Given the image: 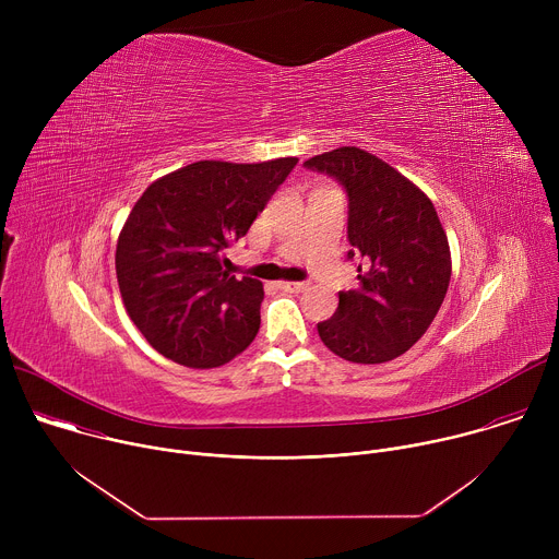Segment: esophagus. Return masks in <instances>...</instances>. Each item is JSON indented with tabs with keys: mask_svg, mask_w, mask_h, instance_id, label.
<instances>
[{
	"mask_svg": "<svg viewBox=\"0 0 559 559\" xmlns=\"http://www.w3.org/2000/svg\"><path fill=\"white\" fill-rule=\"evenodd\" d=\"M278 287H281V289H285V292H292V294H300V292H305V289L309 287V283H292V281H283V283H278Z\"/></svg>",
	"mask_w": 559,
	"mask_h": 559,
	"instance_id": "esophagus-1",
	"label": "esophagus"
}]
</instances>
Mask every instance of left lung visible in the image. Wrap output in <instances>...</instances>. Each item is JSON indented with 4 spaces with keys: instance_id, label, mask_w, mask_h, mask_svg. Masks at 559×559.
<instances>
[{
    "instance_id": "1",
    "label": "left lung",
    "mask_w": 559,
    "mask_h": 559,
    "mask_svg": "<svg viewBox=\"0 0 559 559\" xmlns=\"http://www.w3.org/2000/svg\"><path fill=\"white\" fill-rule=\"evenodd\" d=\"M305 168L345 188L347 259H360V287L338 292L318 336L349 362L393 360L423 338L447 296L451 252L438 212L416 183L356 145L316 154Z\"/></svg>"
}]
</instances>
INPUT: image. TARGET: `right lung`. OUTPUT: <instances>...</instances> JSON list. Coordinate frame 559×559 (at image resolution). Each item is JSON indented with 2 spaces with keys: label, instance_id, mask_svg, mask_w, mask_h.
<instances>
[{
  "label": "right lung",
  "instance_id": "obj_1",
  "mask_svg": "<svg viewBox=\"0 0 559 559\" xmlns=\"http://www.w3.org/2000/svg\"><path fill=\"white\" fill-rule=\"evenodd\" d=\"M296 156L263 164L197 162L145 188L117 241L130 321L166 358L212 369L257 338L263 283L227 274L223 252L246 236Z\"/></svg>",
  "mask_w": 559,
  "mask_h": 559
}]
</instances>
